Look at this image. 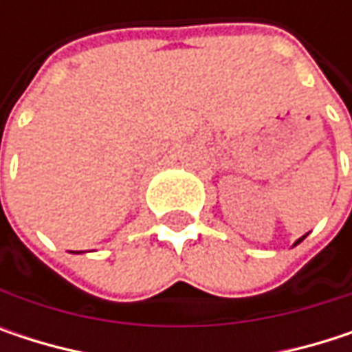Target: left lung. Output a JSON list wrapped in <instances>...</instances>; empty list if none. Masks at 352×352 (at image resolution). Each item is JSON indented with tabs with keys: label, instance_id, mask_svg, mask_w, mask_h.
I'll return each mask as SVG.
<instances>
[{
	"label": "left lung",
	"instance_id": "obj_1",
	"mask_svg": "<svg viewBox=\"0 0 352 352\" xmlns=\"http://www.w3.org/2000/svg\"><path fill=\"white\" fill-rule=\"evenodd\" d=\"M300 241H302V239H300ZM300 241H298V243H300ZM298 243H296V245H298Z\"/></svg>",
	"mask_w": 352,
	"mask_h": 352
}]
</instances>
